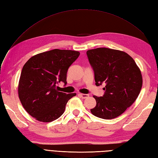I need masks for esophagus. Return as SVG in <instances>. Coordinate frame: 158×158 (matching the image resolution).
Instances as JSON below:
<instances>
[{
	"label": "esophagus",
	"mask_w": 158,
	"mask_h": 158,
	"mask_svg": "<svg viewBox=\"0 0 158 158\" xmlns=\"http://www.w3.org/2000/svg\"><path fill=\"white\" fill-rule=\"evenodd\" d=\"M78 95H79V96H80V97H81V98H83V99H85V98H88V97H89V95H88V94H79Z\"/></svg>",
	"instance_id": "esophagus-1"
}]
</instances>
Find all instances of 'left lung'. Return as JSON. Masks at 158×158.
<instances>
[{"label":"left lung","instance_id":"left-lung-1","mask_svg":"<svg viewBox=\"0 0 158 158\" xmlns=\"http://www.w3.org/2000/svg\"><path fill=\"white\" fill-rule=\"evenodd\" d=\"M93 68L95 85L106 84L102 97L94 95L96 106L90 109L95 117L112 119L121 115L135 102L142 85L140 69L127 52L109 48L86 52Z\"/></svg>","mask_w":158,"mask_h":158}]
</instances>
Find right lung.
I'll return each mask as SVG.
<instances>
[{
  "mask_svg": "<svg viewBox=\"0 0 158 158\" xmlns=\"http://www.w3.org/2000/svg\"><path fill=\"white\" fill-rule=\"evenodd\" d=\"M80 52L55 49L33 56L23 65L18 96L26 111L40 122L49 123L63 114L68 101L76 95L59 92L56 84H66L69 68Z\"/></svg>",
  "mask_w": 158,
  "mask_h": 158,
  "instance_id": "add662e5",
  "label": "right lung"
}]
</instances>
